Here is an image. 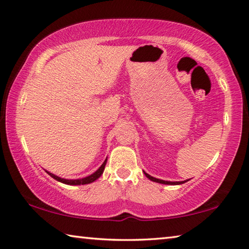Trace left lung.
Returning a JSON list of instances; mask_svg holds the SVG:
<instances>
[{
  "instance_id": "1",
  "label": "left lung",
  "mask_w": 249,
  "mask_h": 249,
  "mask_svg": "<svg viewBox=\"0 0 249 249\" xmlns=\"http://www.w3.org/2000/svg\"><path fill=\"white\" fill-rule=\"evenodd\" d=\"M144 174L149 180L154 181V182H158V183H162V184H181V183H184V182H187V181H188V180H185V181H180V182H170V181H165V180H160V179H157V178H154V177L149 176L148 174H146V172H144Z\"/></svg>"
}]
</instances>
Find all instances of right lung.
Segmentation results:
<instances>
[{
	"label": "right lung",
	"mask_w": 249,
	"mask_h": 249,
	"mask_svg": "<svg viewBox=\"0 0 249 249\" xmlns=\"http://www.w3.org/2000/svg\"><path fill=\"white\" fill-rule=\"evenodd\" d=\"M105 165H107V159L104 160V162L102 163V166H101L98 170H96L94 174H92L91 176H88L86 177V178H82V179H77V180H68V179H62L60 178V177H57L54 176L53 174H50V172L47 171V174L49 176H52L53 179H56L57 181H59V182H62L65 184H70V185H80V184H88V183H91L93 182V181H95L96 179L99 178V177L103 174L104 171V167Z\"/></svg>",
	"instance_id": "obj_1"
}]
</instances>
